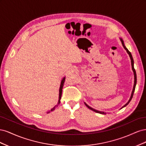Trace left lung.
<instances>
[{"mask_svg": "<svg viewBox=\"0 0 146 146\" xmlns=\"http://www.w3.org/2000/svg\"><path fill=\"white\" fill-rule=\"evenodd\" d=\"M120 40H121V42H122V46L123 47V48H125V50L127 51V54H129V56H130V60H131V68H132V70H133V74H134V85H133V90H132V92H131V96H130V99H129V101L127 102L126 103V104H125L123 106V107L121 108V109H122V108H123V107H125V106H127L128 104H129V102H130L131 101V99H132V98H133V93H134V92H135V87H136V71H135V68H134V61H133V57H132V55H131V53L129 52V50L127 49V48L125 47V44H124V43H123V41L122 40V38H120ZM84 104H85V105L86 106V107L89 108V109H90V110H92V111H94V112H96V113H100V114H106V113H105L104 111H98V110H95V109H94V108H91V107H90L89 105H88L85 102H84Z\"/></svg>", "mask_w": 146, "mask_h": 146, "instance_id": "left-lung-1", "label": "left lung"}]
</instances>
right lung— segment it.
<instances>
[{
  "label": "right lung",
  "mask_w": 146,
  "mask_h": 146,
  "mask_svg": "<svg viewBox=\"0 0 146 146\" xmlns=\"http://www.w3.org/2000/svg\"><path fill=\"white\" fill-rule=\"evenodd\" d=\"M64 81H65V77H64L63 78L62 80H61V81L60 86V90H59V98H58V104H57V105H56L54 108H52V109L50 110V111H48L47 112V113H50V111H54V110L56 108V107H58V105L60 104V100H61V94H62V90H63V85H64Z\"/></svg>",
  "instance_id": "add662e5"
}]
</instances>
